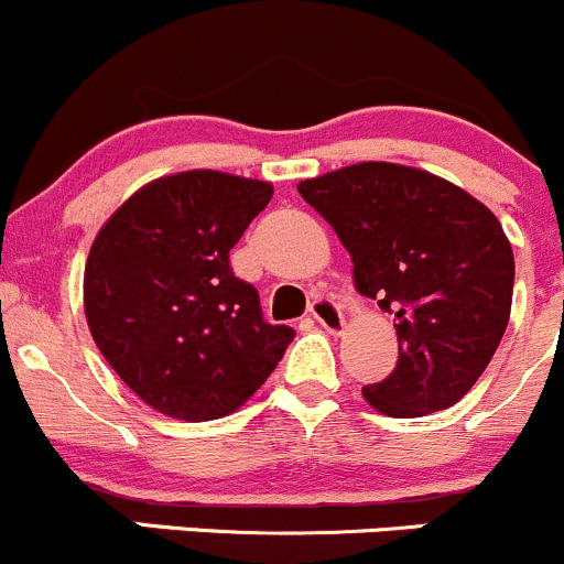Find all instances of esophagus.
Segmentation results:
<instances>
[{"instance_id": "esophagus-1", "label": "esophagus", "mask_w": 564, "mask_h": 564, "mask_svg": "<svg viewBox=\"0 0 564 564\" xmlns=\"http://www.w3.org/2000/svg\"><path fill=\"white\" fill-rule=\"evenodd\" d=\"M311 316H314L318 327L327 329L329 335L344 333V314H340V308L333 300H316V303L311 305Z\"/></svg>"}]
</instances>
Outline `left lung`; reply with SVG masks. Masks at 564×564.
<instances>
[{
	"mask_svg": "<svg viewBox=\"0 0 564 564\" xmlns=\"http://www.w3.org/2000/svg\"><path fill=\"white\" fill-rule=\"evenodd\" d=\"M355 261V286L395 314V371L362 398L388 417L458 403L491 362L513 303L497 215L442 176L366 161L297 185Z\"/></svg>",
	"mask_w": 564,
	"mask_h": 564,
	"instance_id": "left-lung-1",
	"label": "left lung"
}]
</instances>
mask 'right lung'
<instances>
[{"label":"right lung","mask_w":564,"mask_h":564,"mask_svg":"<svg viewBox=\"0 0 564 564\" xmlns=\"http://www.w3.org/2000/svg\"><path fill=\"white\" fill-rule=\"evenodd\" d=\"M272 185L193 169L141 185L100 226L84 267V314L100 355L135 395L187 423L240 409L294 333L261 318L229 250Z\"/></svg>","instance_id":"add662e5"}]
</instances>
